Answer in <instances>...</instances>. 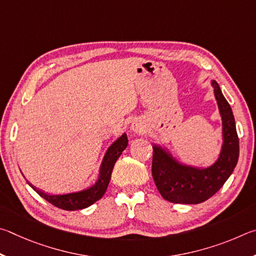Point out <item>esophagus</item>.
Here are the masks:
<instances>
[{
  "label": "esophagus",
  "instance_id": "34e87169",
  "mask_svg": "<svg viewBox=\"0 0 256 256\" xmlns=\"http://www.w3.org/2000/svg\"><path fill=\"white\" fill-rule=\"evenodd\" d=\"M144 122L140 120H134L132 124V130L135 132L137 134H142V132H144Z\"/></svg>",
  "mask_w": 256,
  "mask_h": 256
}]
</instances>
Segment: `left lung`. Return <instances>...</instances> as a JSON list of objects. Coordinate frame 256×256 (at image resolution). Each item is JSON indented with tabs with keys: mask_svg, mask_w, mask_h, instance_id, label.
Instances as JSON below:
<instances>
[{
	"mask_svg": "<svg viewBox=\"0 0 256 256\" xmlns=\"http://www.w3.org/2000/svg\"><path fill=\"white\" fill-rule=\"evenodd\" d=\"M222 118V144L217 160L209 166H196L176 158L166 146L153 144V174L156 188L173 204H196L208 200L224 186L238 160L240 142L232 108L214 80H210Z\"/></svg>",
	"mask_w": 256,
	"mask_h": 256,
	"instance_id": "left-lung-1",
	"label": "left lung"
}]
</instances>
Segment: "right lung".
<instances>
[{
	"mask_svg": "<svg viewBox=\"0 0 256 256\" xmlns=\"http://www.w3.org/2000/svg\"><path fill=\"white\" fill-rule=\"evenodd\" d=\"M128 146V137L127 134L124 132L119 138L112 142V144L108 147L104 156L98 168V174L96 181L85 189L80 191L68 192V194H48L44 190H40L39 188H36L34 184L26 180V183L32 188V189L37 192V194L47 200L49 204L55 206V207L64 210H68V212H73V210H80L90 207V206L96 202L98 199H101L103 194H106V188L109 186L111 173L114 170V163L116 160L120 158L122 152Z\"/></svg>",
	"mask_w": 256,
	"mask_h": 256,
	"instance_id": "obj_1",
	"label": "right lung"
}]
</instances>
